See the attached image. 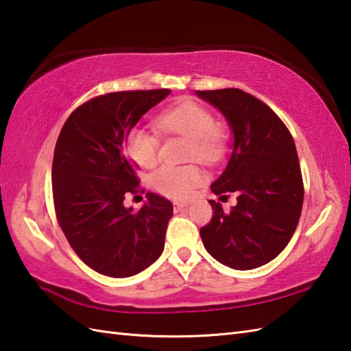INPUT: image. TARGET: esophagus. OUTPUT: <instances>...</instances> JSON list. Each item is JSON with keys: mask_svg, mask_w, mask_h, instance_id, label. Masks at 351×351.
I'll return each instance as SVG.
<instances>
[{"mask_svg": "<svg viewBox=\"0 0 351 351\" xmlns=\"http://www.w3.org/2000/svg\"><path fill=\"white\" fill-rule=\"evenodd\" d=\"M189 206V202H175V210H184Z\"/></svg>", "mask_w": 351, "mask_h": 351, "instance_id": "obj_1", "label": "esophagus"}]
</instances>
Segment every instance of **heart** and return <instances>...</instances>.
<instances>
[{"mask_svg": "<svg viewBox=\"0 0 351 351\" xmlns=\"http://www.w3.org/2000/svg\"><path fill=\"white\" fill-rule=\"evenodd\" d=\"M156 123L162 131L181 134L190 138V158H196L204 164H215L225 152V140L221 132L215 128L217 126L215 117L211 111L196 102L182 101L162 111L156 119ZM126 145L131 156L140 166L151 167L160 158V138L151 130L141 126L134 128L130 132ZM204 180V171L193 164L189 166L166 164L155 171L152 184L161 195L176 200H185L193 196Z\"/></svg>", "mask_w": 351, "mask_h": 351, "instance_id": "1", "label": "heart"}]
</instances>
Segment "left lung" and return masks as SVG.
<instances>
[{
	"mask_svg": "<svg viewBox=\"0 0 351 351\" xmlns=\"http://www.w3.org/2000/svg\"><path fill=\"white\" fill-rule=\"evenodd\" d=\"M196 95L225 116L232 134V152L211 191L237 193L229 213L210 200L213 219L200 238L223 265L253 270L287 247L300 219L304 190L294 140L270 107L240 88Z\"/></svg>",
	"mask_w": 351,
	"mask_h": 351,
	"instance_id": "8db88e82",
	"label": "left lung"
}]
</instances>
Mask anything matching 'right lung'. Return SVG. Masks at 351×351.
<instances>
[{
    "instance_id": "1",
    "label": "right lung",
    "mask_w": 351,
    "mask_h": 351,
    "mask_svg": "<svg viewBox=\"0 0 351 351\" xmlns=\"http://www.w3.org/2000/svg\"><path fill=\"white\" fill-rule=\"evenodd\" d=\"M170 92L98 96L73 111L57 138L52 196L58 225L80 259L104 276L130 278L164 250L173 205L155 193H147L138 211L123 200L140 182L126 154L130 131Z\"/></svg>"
}]
</instances>
